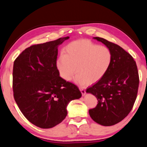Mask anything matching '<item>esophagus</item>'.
I'll return each mask as SVG.
<instances>
[{
	"label": "esophagus",
	"instance_id": "1",
	"mask_svg": "<svg viewBox=\"0 0 147 147\" xmlns=\"http://www.w3.org/2000/svg\"><path fill=\"white\" fill-rule=\"evenodd\" d=\"M80 90L82 94V95L85 96V94H86V90H85V89H84L83 88H80Z\"/></svg>",
	"mask_w": 147,
	"mask_h": 147
}]
</instances>
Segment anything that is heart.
Segmentation results:
<instances>
[{
	"mask_svg": "<svg viewBox=\"0 0 147 147\" xmlns=\"http://www.w3.org/2000/svg\"><path fill=\"white\" fill-rule=\"evenodd\" d=\"M112 54L108 47L98 45L88 39L71 42L59 57L56 67L65 80L69 81L74 73V81L79 85L97 82L108 71Z\"/></svg>",
	"mask_w": 147,
	"mask_h": 147,
	"instance_id": "b5f03b06",
	"label": "heart"
}]
</instances>
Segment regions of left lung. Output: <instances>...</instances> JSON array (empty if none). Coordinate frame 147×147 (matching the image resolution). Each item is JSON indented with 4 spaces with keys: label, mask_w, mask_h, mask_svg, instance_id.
Instances as JSON below:
<instances>
[{
    "label": "left lung",
    "mask_w": 147,
    "mask_h": 147,
    "mask_svg": "<svg viewBox=\"0 0 147 147\" xmlns=\"http://www.w3.org/2000/svg\"><path fill=\"white\" fill-rule=\"evenodd\" d=\"M93 39L108 47L112 61L103 78L86 89L87 93L98 100L89 113L96 123L112 126L123 120L133 108L139 82L138 68L132 56L120 46L98 37Z\"/></svg>",
    "instance_id": "obj_1"
}]
</instances>
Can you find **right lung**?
Returning <instances> with one entry per match:
<instances>
[{
	"mask_svg": "<svg viewBox=\"0 0 147 147\" xmlns=\"http://www.w3.org/2000/svg\"><path fill=\"white\" fill-rule=\"evenodd\" d=\"M69 38L32 45L14 61L15 100L24 116L41 128L61 123L69 103L82 96L78 87L59 76L56 67L58 47Z\"/></svg>",
	"mask_w": 147,
	"mask_h": 147,
	"instance_id": "1",
	"label": "right lung"
}]
</instances>
